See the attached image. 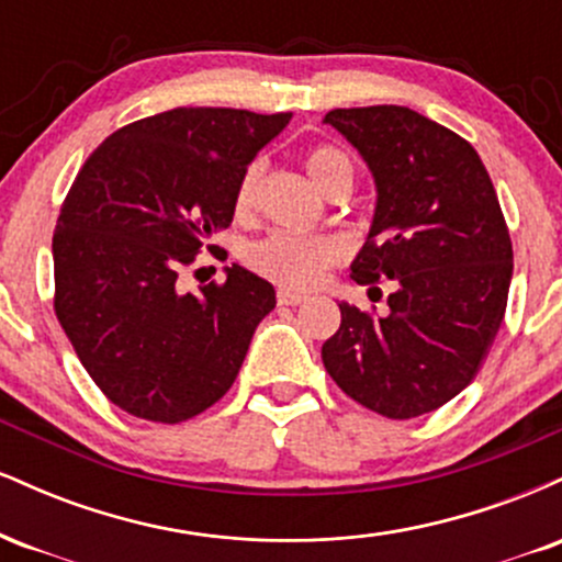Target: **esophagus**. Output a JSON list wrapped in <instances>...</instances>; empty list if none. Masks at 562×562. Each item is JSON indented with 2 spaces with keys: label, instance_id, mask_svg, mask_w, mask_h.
Wrapping results in <instances>:
<instances>
[{
  "label": "esophagus",
  "instance_id": "esophagus-1",
  "mask_svg": "<svg viewBox=\"0 0 562 562\" xmlns=\"http://www.w3.org/2000/svg\"><path fill=\"white\" fill-rule=\"evenodd\" d=\"M277 301H280L282 306H299V303L308 301V295L306 293H295V290H288V288H280V290H277Z\"/></svg>",
  "mask_w": 562,
  "mask_h": 562
}]
</instances>
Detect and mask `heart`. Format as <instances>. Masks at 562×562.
Instances as JSON below:
<instances>
[{"label": "heart", "instance_id": "obj_1", "mask_svg": "<svg viewBox=\"0 0 562 562\" xmlns=\"http://www.w3.org/2000/svg\"><path fill=\"white\" fill-rule=\"evenodd\" d=\"M303 166H306L308 177L314 179V184L322 192H327V187L338 177H344V173L353 177L351 160L346 158V153H340L338 147L330 145L312 147L306 153V158H303ZM261 173L263 164L261 160H254V164L245 166L240 179H237L235 198H232L237 218H248L254 214ZM344 256L346 245L338 237L293 235V232H274V235L261 237V240L250 243L243 250L245 263L256 274L267 277L269 282H277V285L288 290H306L317 285L322 274L335 267V263L344 261Z\"/></svg>", "mask_w": 562, "mask_h": 562}]
</instances>
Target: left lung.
Wrapping results in <instances>:
<instances>
[{
  "label": "left lung",
  "instance_id": "1",
  "mask_svg": "<svg viewBox=\"0 0 562 562\" xmlns=\"http://www.w3.org/2000/svg\"><path fill=\"white\" fill-rule=\"evenodd\" d=\"M325 124L357 147L378 190L351 277L396 290L385 317L338 303L322 362L367 409L420 417L470 385L494 344L513 280L505 216L479 153L451 128L402 105L338 108Z\"/></svg>",
  "mask_w": 562,
  "mask_h": 562
}]
</instances>
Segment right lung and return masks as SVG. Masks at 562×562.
<instances>
[{"instance_id":"1","label":"right lung","mask_w":562,"mask_h":562,"mask_svg":"<svg viewBox=\"0 0 562 562\" xmlns=\"http://www.w3.org/2000/svg\"><path fill=\"white\" fill-rule=\"evenodd\" d=\"M290 119L173 108L113 132L70 184L53 237L55 314L128 415L184 423L235 383L274 288L232 263L222 285L182 293L179 269L229 227L237 179Z\"/></svg>"}]
</instances>
